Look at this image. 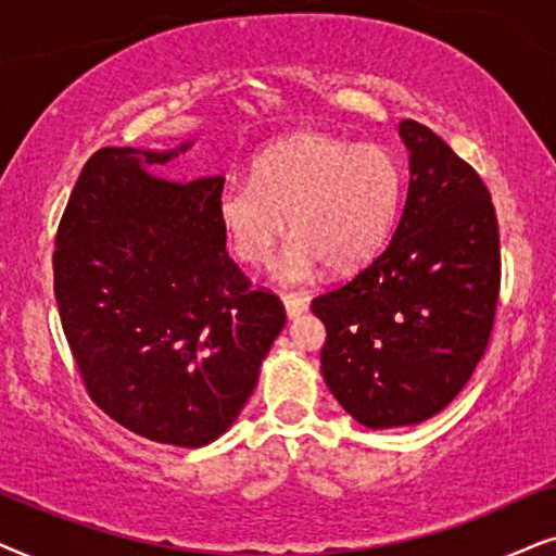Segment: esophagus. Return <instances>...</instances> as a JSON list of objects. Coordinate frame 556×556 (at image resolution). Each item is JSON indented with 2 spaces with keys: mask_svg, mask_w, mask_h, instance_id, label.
I'll return each mask as SVG.
<instances>
[{
  "mask_svg": "<svg viewBox=\"0 0 556 556\" xmlns=\"http://www.w3.org/2000/svg\"><path fill=\"white\" fill-rule=\"evenodd\" d=\"M285 309L290 317H298L307 309V298L305 294H285Z\"/></svg>",
  "mask_w": 556,
  "mask_h": 556,
  "instance_id": "34e87169",
  "label": "esophagus"
}]
</instances>
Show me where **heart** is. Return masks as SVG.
I'll return each instance as SVG.
<instances>
[{"label":"heart","mask_w":556,"mask_h":556,"mask_svg":"<svg viewBox=\"0 0 556 556\" xmlns=\"http://www.w3.org/2000/svg\"><path fill=\"white\" fill-rule=\"evenodd\" d=\"M399 192L402 169L387 147L302 131L258 154L251 180L220 190L218 220L233 256L264 266L287 218L294 239L277 277L302 282L320 262L332 271L364 264L394 220Z\"/></svg>","instance_id":"heart-1"}]
</instances>
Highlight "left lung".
<instances>
[{
	"label": "left lung",
	"instance_id": "8db88e82",
	"mask_svg": "<svg viewBox=\"0 0 556 556\" xmlns=\"http://www.w3.org/2000/svg\"><path fill=\"white\" fill-rule=\"evenodd\" d=\"M409 190L394 236L353 279L313 300L323 379L355 421L419 425L476 371L501 290L498 220L468 162L425 124H399Z\"/></svg>",
	"mask_w": 556,
	"mask_h": 556
}]
</instances>
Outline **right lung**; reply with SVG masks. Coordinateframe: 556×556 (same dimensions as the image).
Masks as SVG:
<instances>
[{
	"mask_svg": "<svg viewBox=\"0 0 556 556\" xmlns=\"http://www.w3.org/2000/svg\"><path fill=\"white\" fill-rule=\"evenodd\" d=\"M188 147L93 152L58 226L53 274L96 406L139 438L203 447L249 402L287 315L226 254L224 175L173 182L147 169Z\"/></svg>",
	"mask_w": 556,
	"mask_h": 556,
	"instance_id": "obj_1",
	"label": "right lung"
}]
</instances>
